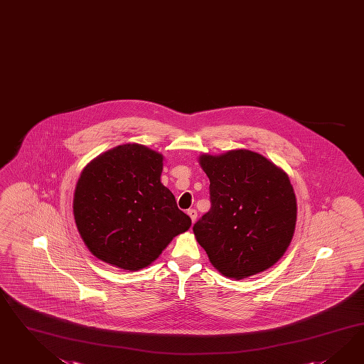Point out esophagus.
Listing matches in <instances>:
<instances>
[{"mask_svg": "<svg viewBox=\"0 0 364 364\" xmlns=\"http://www.w3.org/2000/svg\"><path fill=\"white\" fill-rule=\"evenodd\" d=\"M188 215L191 217V220H192V223H195L197 218V210L196 209H189L188 210Z\"/></svg>", "mask_w": 364, "mask_h": 364, "instance_id": "34e87169", "label": "esophagus"}]
</instances>
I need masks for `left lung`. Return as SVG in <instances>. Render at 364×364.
<instances>
[{
	"instance_id": "1",
	"label": "left lung",
	"mask_w": 364,
	"mask_h": 364,
	"mask_svg": "<svg viewBox=\"0 0 364 364\" xmlns=\"http://www.w3.org/2000/svg\"><path fill=\"white\" fill-rule=\"evenodd\" d=\"M210 209L193 225L212 265L229 278L264 272L284 256L296 221L294 189L282 169L247 149L203 155Z\"/></svg>"
}]
</instances>
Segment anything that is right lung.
<instances>
[{"instance_id": "add662e5", "label": "right lung", "mask_w": 364, "mask_h": 364, "mask_svg": "<svg viewBox=\"0 0 364 364\" xmlns=\"http://www.w3.org/2000/svg\"><path fill=\"white\" fill-rule=\"evenodd\" d=\"M163 156L123 144L92 160L79 177L74 217L90 252L109 265L139 270L155 261L191 218L160 181Z\"/></svg>"}]
</instances>
